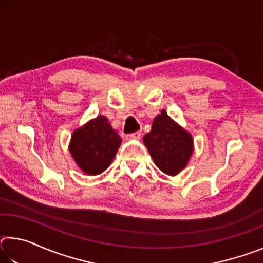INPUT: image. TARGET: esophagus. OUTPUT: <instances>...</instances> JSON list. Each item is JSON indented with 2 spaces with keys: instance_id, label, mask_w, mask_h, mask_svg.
I'll return each instance as SVG.
<instances>
[{
  "instance_id": "1",
  "label": "esophagus",
  "mask_w": 263,
  "mask_h": 263,
  "mask_svg": "<svg viewBox=\"0 0 263 263\" xmlns=\"http://www.w3.org/2000/svg\"><path fill=\"white\" fill-rule=\"evenodd\" d=\"M140 137H141V132H140V131H137V132L131 133V135H127V136H126V139H127V140L140 139Z\"/></svg>"
}]
</instances>
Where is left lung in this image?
<instances>
[{"instance_id":"1","label":"left lung","mask_w":263,"mask_h":263,"mask_svg":"<svg viewBox=\"0 0 263 263\" xmlns=\"http://www.w3.org/2000/svg\"><path fill=\"white\" fill-rule=\"evenodd\" d=\"M144 144L151 157L167 175H176L183 169L194 149L193 138L164 110L155 117L152 130L146 133Z\"/></svg>"}]
</instances>
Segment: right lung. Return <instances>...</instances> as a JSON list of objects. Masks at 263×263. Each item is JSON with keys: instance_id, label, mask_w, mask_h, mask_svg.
I'll return each mask as SVG.
<instances>
[{"instance_id": "obj_1", "label": "right lung", "mask_w": 263, "mask_h": 263, "mask_svg": "<svg viewBox=\"0 0 263 263\" xmlns=\"http://www.w3.org/2000/svg\"><path fill=\"white\" fill-rule=\"evenodd\" d=\"M122 139L104 116L92 119L73 133L69 151L88 175H97L110 166Z\"/></svg>"}]
</instances>
